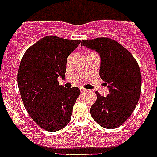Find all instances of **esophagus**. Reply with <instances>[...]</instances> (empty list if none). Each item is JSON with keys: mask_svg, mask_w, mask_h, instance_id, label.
Instances as JSON below:
<instances>
[{"mask_svg": "<svg viewBox=\"0 0 157 157\" xmlns=\"http://www.w3.org/2000/svg\"><path fill=\"white\" fill-rule=\"evenodd\" d=\"M80 91H81V93H85V92H87V91H88V90H86V89H84V88H81L80 89Z\"/></svg>", "mask_w": 157, "mask_h": 157, "instance_id": "obj_1", "label": "esophagus"}]
</instances>
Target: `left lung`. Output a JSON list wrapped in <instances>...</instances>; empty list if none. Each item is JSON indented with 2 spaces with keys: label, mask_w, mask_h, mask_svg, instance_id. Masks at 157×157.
I'll list each match as a JSON object with an SVG mask.
<instances>
[{
  "label": "left lung",
  "mask_w": 157,
  "mask_h": 157,
  "mask_svg": "<svg viewBox=\"0 0 157 157\" xmlns=\"http://www.w3.org/2000/svg\"><path fill=\"white\" fill-rule=\"evenodd\" d=\"M81 45L99 53L100 77L109 89L106 98L96 92L97 101L90 109L91 116L101 127L116 128L132 114L140 98L139 66L127 48L111 38L83 40Z\"/></svg>",
  "instance_id": "obj_1"
}]
</instances>
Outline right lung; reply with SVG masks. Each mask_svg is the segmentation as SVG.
Returning <instances> with one entry per match:
<instances>
[{"label":"right lung","mask_w":157,"mask_h":157,"mask_svg":"<svg viewBox=\"0 0 157 157\" xmlns=\"http://www.w3.org/2000/svg\"><path fill=\"white\" fill-rule=\"evenodd\" d=\"M80 42L46 36L26 51L19 64L18 86L24 107L37 125L50 132L68 124L80 95L78 87L66 89L57 80L65 78L67 59Z\"/></svg>","instance_id":"right-lung-1"}]
</instances>
